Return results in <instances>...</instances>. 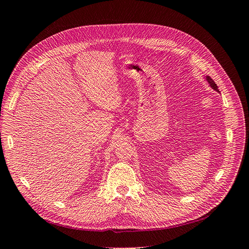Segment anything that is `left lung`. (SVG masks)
Segmentation results:
<instances>
[{"instance_id":"1","label":"left lung","mask_w":249,"mask_h":249,"mask_svg":"<svg viewBox=\"0 0 249 249\" xmlns=\"http://www.w3.org/2000/svg\"><path fill=\"white\" fill-rule=\"evenodd\" d=\"M207 81L209 82V84H210V86L213 87L214 90H216V91H218V89H217V86H216V84L214 83V81L211 79L210 77H207Z\"/></svg>"}]
</instances>
